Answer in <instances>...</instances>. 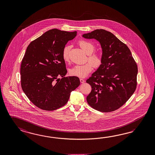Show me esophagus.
Segmentation results:
<instances>
[{
  "label": "esophagus",
  "mask_w": 155,
  "mask_h": 155,
  "mask_svg": "<svg viewBox=\"0 0 155 155\" xmlns=\"http://www.w3.org/2000/svg\"><path fill=\"white\" fill-rule=\"evenodd\" d=\"M80 83H84V82H85V80L82 79H80Z\"/></svg>",
  "instance_id": "esophagus-1"
}]
</instances>
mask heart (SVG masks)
Here are the masks:
<instances>
[{
    "label": "heart",
    "mask_w": 155,
    "mask_h": 155,
    "mask_svg": "<svg viewBox=\"0 0 155 155\" xmlns=\"http://www.w3.org/2000/svg\"><path fill=\"white\" fill-rule=\"evenodd\" d=\"M79 44L81 48L89 55L88 60L91 62L87 63L84 64H78L73 67L70 73L72 76H77L81 78L86 77L92 71L93 66L98 68L101 66L102 62L101 55L98 52H93L94 50V45L91 42L86 40H80ZM70 46H65L62 51V57L65 61L69 60V53L70 50Z\"/></svg>",
    "instance_id": "b5f03b06"
}]
</instances>
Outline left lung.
Segmentation results:
<instances>
[{"label": "left lung", "instance_id": "8db88e82", "mask_svg": "<svg viewBox=\"0 0 155 155\" xmlns=\"http://www.w3.org/2000/svg\"><path fill=\"white\" fill-rule=\"evenodd\" d=\"M82 36L98 41L102 51L101 66L86 81L92 87L87 102L101 112L115 110L136 89L137 64L127 46L110 31L96 29Z\"/></svg>", "mask_w": 155, "mask_h": 155}]
</instances>
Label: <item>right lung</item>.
<instances>
[{"instance_id": "add662e5", "label": "right lung", "mask_w": 155, "mask_h": 155, "mask_svg": "<svg viewBox=\"0 0 155 155\" xmlns=\"http://www.w3.org/2000/svg\"><path fill=\"white\" fill-rule=\"evenodd\" d=\"M76 34L53 29L27 47L20 68L21 88L30 101L42 110L64 106L71 92L79 86V78L65 76L67 71L62 57L63 49Z\"/></svg>"}]
</instances>
